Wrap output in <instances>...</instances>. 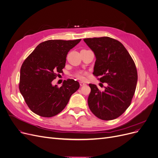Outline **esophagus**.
<instances>
[{"instance_id": "1", "label": "esophagus", "mask_w": 158, "mask_h": 158, "mask_svg": "<svg viewBox=\"0 0 158 158\" xmlns=\"http://www.w3.org/2000/svg\"><path fill=\"white\" fill-rule=\"evenodd\" d=\"M79 83H80V86H85V85H86L85 83H84V82H81V81Z\"/></svg>"}]
</instances>
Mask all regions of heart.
Returning a JSON list of instances; mask_svg holds the SVG:
<instances>
[{
    "instance_id": "obj_1",
    "label": "heart",
    "mask_w": 158,
    "mask_h": 158,
    "mask_svg": "<svg viewBox=\"0 0 158 158\" xmlns=\"http://www.w3.org/2000/svg\"><path fill=\"white\" fill-rule=\"evenodd\" d=\"M73 77L80 81H85L86 79V73L83 71H77L73 73Z\"/></svg>"
}]
</instances>
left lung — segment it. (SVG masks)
<instances>
[{
  "label": "left lung",
  "instance_id": "left-lung-1",
  "mask_svg": "<svg viewBox=\"0 0 158 158\" xmlns=\"http://www.w3.org/2000/svg\"><path fill=\"white\" fill-rule=\"evenodd\" d=\"M84 41L96 57L93 74L99 77L102 83L108 84L104 91L89 84L91 92L88 98V106L102 120L115 119L131 104L138 81L134 61L118 40L102 37L87 38Z\"/></svg>",
  "mask_w": 158,
  "mask_h": 158
}]
</instances>
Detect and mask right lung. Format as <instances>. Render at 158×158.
I'll list each match as a JSON object with an SVG mask.
<instances>
[{
    "instance_id": "right-lung-1",
    "label": "right lung",
    "mask_w": 158,
    "mask_h": 158,
    "mask_svg": "<svg viewBox=\"0 0 158 158\" xmlns=\"http://www.w3.org/2000/svg\"><path fill=\"white\" fill-rule=\"evenodd\" d=\"M81 40H46L24 60L20 68L19 87L33 112L44 118L57 115L79 89V83L73 79L64 80L60 87L53 86L52 82L63 73L68 52Z\"/></svg>"
}]
</instances>
